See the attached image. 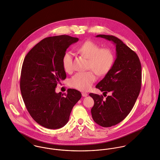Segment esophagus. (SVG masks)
Wrapping results in <instances>:
<instances>
[{
    "label": "esophagus",
    "instance_id": "esophagus-1",
    "mask_svg": "<svg viewBox=\"0 0 160 160\" xmlns=\"http://www.w3.org/2000/svg\"><path fill=\"white\" fill-rule=\"evenodd\" d=\"M82 95L83 97H87V96L88 95V94L87 93H86V92H82Z\"/></svg>",
    "mask_w": 160,
    "mask_h": 160
}]
</instances>
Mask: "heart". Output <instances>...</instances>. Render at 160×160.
I'll return each instance as SVG.
<instances>
[{"label": "heart", "mask_w": 160, "mask_h": 160, "mask_svg": "<svg viewBox=\"0 0 160 160\" xmlns=\"http://www.w3.org/2000/svg\"><path fill=\"white\" fill-rule=\"evenodd\" d=\"M80 54L89 59V68L98 75L107 74L112 68L114 63L113 52L108 48H102L91 41H87L78 48ZM63 68L66 72H71L73 69V54L67 52L62 58ZM96 78L92 71L79 72L75 74L69 80L70 86L79 91H86L91 88Z\"/></svg>", "instance_id": "heart-1"}]
</instances>
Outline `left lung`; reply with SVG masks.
Returning <instances> with one entry per match:
<instances>
[{
	"label": "left lung",
	"mask_w": 160,
	"mask_h": 160,
	"mask_svg": "<svg viewBox=\"0 0 160 160\" xmlns=\"http://www.w3.org/2000/svg\"><path fill=\"white\" fill-rule=\"evenodd\" d=\"M96 37L112 41L116 50L112 68L95 87L112 94L103 100L102 95L89 93L94 101L91 109L93 121L108 128L121 122L132 110L141 89L142 67L136 53L118 38L105 34Z\"/></svg>",
	"instance_id": "obj_1"
}]
</instances>
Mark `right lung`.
I'll return each mask as SVG.
<instances>
[{"label":"right lung","mask_w":160,"mask_h":160,"mask_svg":"<svg viewBox=\"0 0 160 160\" xmlns=\"http://www.w3.org/2000/svg\"><path fill=\"white\" fill-rule=\"evenodd\" d=\"M78 40L67 35L46 38L24 59L20 83L24 103L33 119L47 129L63 127L82 97L74 89L64 94L55 92L57 84L67 78L63 57L69 46Z\"/></svg>","instance_id":"1"}]
</instances>
